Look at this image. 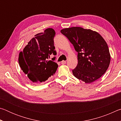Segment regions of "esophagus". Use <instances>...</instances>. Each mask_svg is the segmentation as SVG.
I'll return each instance as SVG.
<instances>
[{"label":"esophagus","instance_id":"34e87169","mask_svg":"<svg viewBox=\"0 0 121 121\" xmlns=\"http://www.w3.org/2000/svg\"><path fill=\"white\" fill-rule=\"evenodd\" d=\"M61 63L62 65H65V63H66V61H61Z\"/></svg>","mask_w":121,"mask_h":121}]
</instances>
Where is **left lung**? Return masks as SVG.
I'll list each match as a JSON object with an SVG mask.
<instances>
[{
	"instance_id": "left-lung-1",
	"label": "left lung",
	"mask_w": 121,
	"mask_h": 121,
	"mask_svg": "<svg viewBox=\"0 0 121 121\" xmlns=\"http://www.w3.org/2000/svg\"><path fill=\"white\" fill-rule=\"evenodd\" d=\"M78 53V64L72 70L75 77L91 83L101 77L109 65L110 56L107 43L98 32L81 27L61 30Z\"/></svg>"
}]
</instances>
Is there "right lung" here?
I'll return each instance as SVG.
<instances>
[{"label": "right lung", "instance_id": "1", "mask_svg": "<svg viewBox=\"0 0 121 121\" xmlns=\"http://www.w3.org/2000/svg\"><path fill=\"white\" fill-rule=\"evenodd\" d=\"M56 32L48 28L44 32L35 36L20 53V66L29 79L34 83H42L56 73L58 65L54 61H48L51 54L56 56L54 46Z\"/></svg>", "mask_w": 121, "mask_h": 121}]
</instances>
